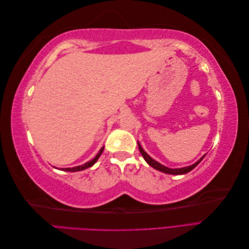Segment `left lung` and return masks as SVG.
<instances>
[{
  "instance_id": "8db88e82",
  "label": "left lung",
  "mask_w": 249,
  "mask_h": 249,
  "mask_svg": "<svg viewBox=\"0 0 249 249\" xmlns=\"http://www.w3.org/2000/svg\"><path fill=\"white\" fill-rule=\"evenodd\" d=\"M138 147H139V150H140V153H141L142 157L144 158V160L146 161V163H147L148 165H150V166H152L153 168H155V169H157V170H159V171H162V172H164V173H167V175H175V176L185 175V173H188L189 171H191L193 168H195V167L197 166V165L201 162V160H202L203 158H205V156H206V155H203L197 162H195L194 164L190 165V166H186V167H182V168H169V167L164 166V165H162L161 163L157 162L156 160H154L152 157H150L147 153L144 152V149H143V148L141 147L139 142H138Z\"/></svg>"
}]
</instances>
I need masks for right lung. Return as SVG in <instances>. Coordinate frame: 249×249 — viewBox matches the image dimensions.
<instances>
[{
    "label": "right lung",
    "mask_w": 249,
    "mask_h": 249,
    "mask_svg": "<svg viewBox=\"0 0 249 249\" xmlns=\"http://www.w3.org/2000/svg\"><path fill=\"white\" fill-rule=\"evenodd\" d=\"M103 152H104V146L100 149L99 154H97L91 161L86 162L85 164L80 165V166H76V167H71V168H61V170H63V171H71V172H74V171H81V170H84V169H86V168L91 167L92 165H94V163H95L97 160H99V158H100V156L102 155V153H103Z\"/></svg>",
    "instance_id": "add662e5"
}]
</instances>
